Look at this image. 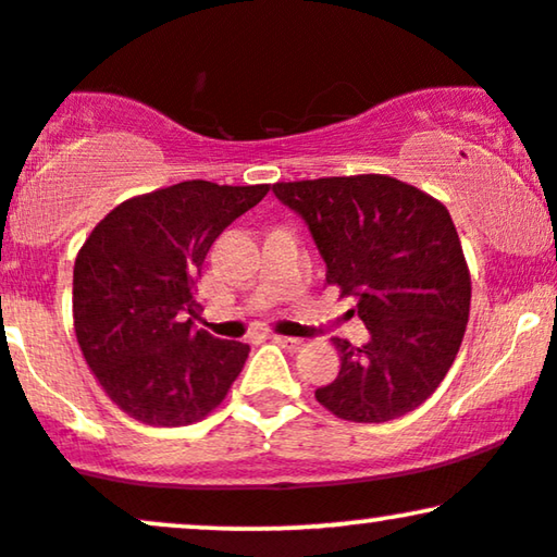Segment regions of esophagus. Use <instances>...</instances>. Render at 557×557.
I'll return each instance as SVG.
<instances>
[{"mask_svg":"<svg viewBox=\"0 0 557 557\" xmlns=\"http://www.w3.org/2000/svg\"><path fill=\"white\" fill-rule=\"evenodd\" d=\"M272 343H277L283 350L287 352H298L304 350V339H296V337H283V334H272Z\"/></svg>","mask_w":557,"mask_h":557,"instance_id":"obj_1","label":"esophagus"}]
</instances>
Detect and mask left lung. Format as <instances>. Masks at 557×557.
Returning a JSON list of instances; mask_svg holds the SVG:
<instances>
[{
    "instance_id": "obj_1",
    "label": "left lung",
    "mask_w": 557,
    "mask_h": 557,
    "mask_svg": "<svg viewBox=\"0 0 557 557\" xmlns=\"http://www.w3.org/2000/svg\"><path fill=\"white\" fill-rule=\"evenodd\" d=\"M308 223L326 283L358 298L363 347L332 339L339 373L319 405L352 423H386L420 407L446 379L470 319L472 277L451 214L418 186L384 176L277 181Z\"/></svg>"
}]
</instances>
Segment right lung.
<instances>
[{"label": "right lung", "instance_id": "right-lung-1", "mask_svg": "<svg viewBox=\"0 0 557 557\" xmlns=\"http://www.w3.org/2000/svg\"><path fill=\"white\" fill-rule=\"evenodd\" d=\"M267 191L181 181L113 207L85 238L72 280L77 345L129 418L199 423L231 392L251 347L194 326V285L214 238Z\"/></svg>", "mask_w": 557, "mask_h": 557}]
</instances>
